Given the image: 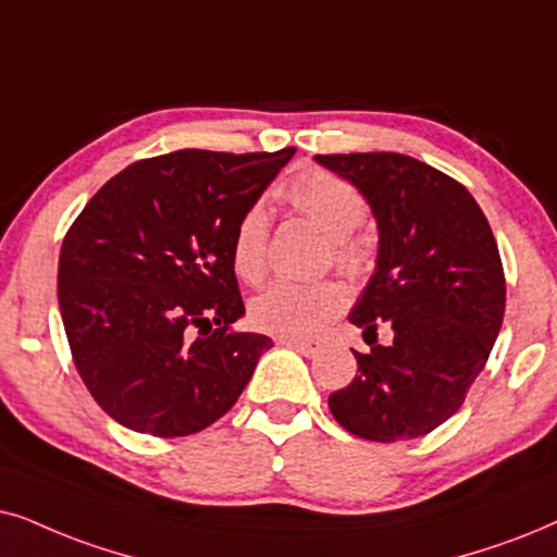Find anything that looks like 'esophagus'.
<instances>
[{"mask_svg":"<svg viewBox=\"0 0 557 557\" xmlns=\"http://www.w3.org/2000/svg\"><path fill=\"white\" fill-rule=\"evenodd\" d=\"M280 342H283L285 347L300 351V355H306V357H315L323 349V344L315 339H280Z\"/></svg>","mask_w":557,"mask_h":557,"instance_id":"34e87169","label":"esophagus"}]
</instances>
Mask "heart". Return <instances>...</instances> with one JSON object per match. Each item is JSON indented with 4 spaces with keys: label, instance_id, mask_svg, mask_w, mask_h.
I'll return each mask as SVG.
<instances>
[{
    "label": "heart",
    "instance_id": "b5f03b06",
    "mask_svg": "<svg viewBox=\"0 0 557 557\" xmlns=\"http://www.w3.org/2000/svg\"><path fill=\"white\" fill-rule=\"evenodd\" d=\"M287 202L315 223L329 236L331 262L347 277H360L370 270L372 246L357 234L368 218V202L360 189L339 174L323 169H306L285 187ZM267 236L270 210L255 202L236 221L231 236V262L244 283L259 285L267 274ZM347 306V293L334 280L315 283H274L251 302V321L267 334L283 339H308Z\"/></svg>",
    "mask_w": 557,
    "mask_h": 557
}]
</instances>
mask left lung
<instances>
[{"instance_id":"1","label":"left lung","mask_w":557,"mask_h":557,"mask_svg":"<svg viewBox=\"0 0 557 557\" xmlns=\"http://www.w3.org/2000/svg\"><path fill=\"white\" fill-rule=\"evenodd\" d=\"M377 221V264L349 321L370 351L331 393L334 419L370 442L417 440L453 417L481 375L506 308L498 246L473 195L404 153H319ZM380 322L394 329L375 345Z\"/></svg>"}]
</instances>
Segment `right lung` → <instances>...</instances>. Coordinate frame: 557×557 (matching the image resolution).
<instances>
[{
    "label": "right lung",
    "instance_id": "right-lung-1",
    "mask_svg": "<svg viewBox=\"0 0 557 557\" xmlns=\"http://www.w3.org/2000/svg\"><path fill=\"white\" fill-rule=\"evenodd\" d=\"M293 153L140 159L66 231L63 329L84 385L117 424L187 436L242 396L272 339L231 329L244 315L231 236Z\"/></svg>",
    "mask_w": 557,
    "mask_h": 557
}]
</instances>
